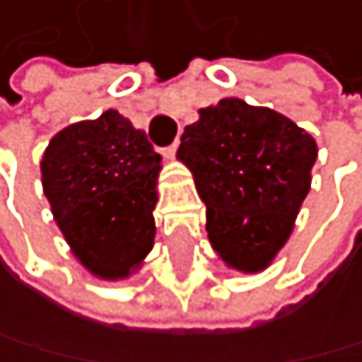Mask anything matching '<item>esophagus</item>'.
I'll return each mask as SVG.
<instances>
[{
	"mask_svg": "<svg viewBox=\"0 0 362 362\" xmlns=\"http://www.w3.org/2000/svg\"><path fill=\"white\" fill-rule=\"evenodd\" d=\"M177 149H179V140H174L170 147L163 149V153H165V156H174V153H177Z\"/></svg>",
	"mask_w": 362,
	"mask_h": 362,
	"instance_id": "34e87169",
	"label": "esophagus"
}]
</instances>
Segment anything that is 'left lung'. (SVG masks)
Wrapping results in <instances>:
<instances>
[{
    "mask_svg": "<svg viewBox=\"0 0 362 362\" xmlns=\"http://www.w3.org/2000/svg\"><path fill=\"white\" fill-rule=\"evenodd\" d=\"M177 153L194 174L215 252L243 272L265 269L308 194L315 140L276 110L231 97L199 110Z\"/></svg>",
    "mask_w": 362,
    "mask_h": 362,
    "instance_id": "1",
    "label": "left lung"
}]
</instances>
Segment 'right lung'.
<instances>
[{"mask_svg": "<svg viewBox=\"0 0 362 362\" xmlns=\"http://www.w3.org/2000/svg\"><path fill=\"white\" fill-rule=\"evenodd\" d=\"M52 213L76 258L104 279L127 276L153 245L160 153L117 110L56 134L42 156Z\"/></svg>", "mask_w": 362, "mask_h": 362, "instance_id": "right-lung-1", "label": "right lung"}]
</instances>
